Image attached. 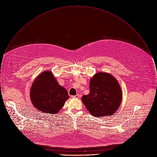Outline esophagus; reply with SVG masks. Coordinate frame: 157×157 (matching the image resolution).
<instances>
[{"instance_id": "obj_1", "label": "esophagus", "mask_w": 157, "mask_h": 157, "mask_svg": "<svg viewBox=\"0 0 157 157\" xmlns=\"http://www.w3.org/2000/svg\"><path fill=\"white\" fill-rule=\"evenodd\" d=\"M71 97H72V98H78L79 97V95H78V94H77V95H73V96H71Z\"/></svg>"}]
</instances>
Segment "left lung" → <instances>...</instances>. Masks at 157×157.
<instances>
[{"mask_svg": "<svg viewBox=\"0 0 157 157\" xmlns=\"http://www.w3.org/2000/svg\"><path fill=\"white\" fill-rule=\"evenodd\" d=\"M90 94L82 100L87 110L95 117L111 116L119 108L122 91L117 80L111 74L100 72L90 80Z\"/></svg>", "mask_w": 157, "mask_h": 157, "instance_id": "8db88e82", "label": "left lung"}]
</instances>
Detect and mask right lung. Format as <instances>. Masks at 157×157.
I'll return each mask as SVG.
<instances>
[{
    "label": "right lung",
    "instance_id": "add662e5",
    "mask_svg": "<svg viewBox=\"0 0 157 157\" xmlns=\"http://www.w3.org/2000/svg\"><path fill=\"white\" fill-rule=\"evenodd\" d=\"M69 98L67 90L59 84L51 71L40 74L30 90V99L33 106L39 112L45 113H59Z\"/></svg>",
    "mask_w": 157,
    "mask_h": 157
}]
</instances>
